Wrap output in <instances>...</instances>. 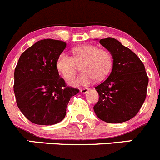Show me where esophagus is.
Instances as JSON below:
<instances>
[{"label":"esophagus","mask_w":160,"mask_h":160,"mask_svg":"<svg viewBox=\"0 0 160 160\" xmlns=\"http://www.w3.org/2000/svg\"><path fill=\"white\" fill-rule=\"evenodd\" d=\"M89 90V89H88V88H84V89H80V92H82V93L85 94V93H87L88 91Z\"/></svg>","instance_id":"1"}]
</instances>
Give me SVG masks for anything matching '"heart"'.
Returning a JSON list of instances; mask_svg holds the SVG:
<instances>
[{"instance_id":"heart-1","label":"heart","mask_w":160,"mask_h":160,"mask_svg":"<svg viewBox=\"0 0 160 160\" xmlns=\"http://www.w3.org/2000/svg\"><path fill=\"white\" fill-rule=\"evenodd\" d=\"M73 57L67 52L60 53L56 61V69L64 78H69L78 69L77 63L82 64L81 73L71 78L68 83L73 86H87L95 80H102L109 74L113 59L108 50L100 49L92 45H83L72 49Z\"/></svg>"}]
</instances>
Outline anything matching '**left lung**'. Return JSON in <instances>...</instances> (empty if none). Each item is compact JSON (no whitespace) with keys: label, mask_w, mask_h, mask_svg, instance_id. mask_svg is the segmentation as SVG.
Wrapping results in <instances>:
<instances>
[{"label":"left lung","mask_w":160,"mask_h":160,"mask_svg":"<svg viewBox=\"0 0 160 160\" xmlns=\"http://www.w3.org/2000/svg\"><path fill=\"white\" fill-rule=\"evenodd\" d=\"M100 45L112 56L111 74L96 86L99 100L96 115L109 123H120L135 116L146 98L148 78L139 57L130 48L112 38L100 39Z\"/></svg>","instance_id":"obj_1"}]
</instances>
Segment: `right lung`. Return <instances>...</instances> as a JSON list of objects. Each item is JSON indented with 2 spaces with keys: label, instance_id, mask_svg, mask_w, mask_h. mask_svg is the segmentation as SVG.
<instances>
[{
  "label": "right lung",
  "instance_id": "1",
  "mask_svg": "<svg viewBox=\"0 0 160 160\" xmlns=\"http://www.w3.org/2000/svg\"><path fill=\"white\" fill-rule=\"evenodd\" d=\"M66 42L44 39L22 53L14 73L17 106L27 119L38 125H54L66 115L71 97L78 89L67 86L56 61Z\"/></svg>",
  "mask_w": 160,
  "mask_h": 160
}]
</instances>
